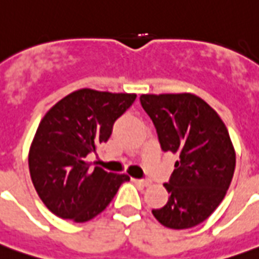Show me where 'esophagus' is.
<instances>
[{
  "label": "esophagus",
  "instance_id": "1",
  "mask_svg": "<svg viewBox=\"0 0 259 259\" xmlns=\"http://www.w3.org/2000/svg\"><path fill=\"white\" fill-rule=\"evenodd\" d=\"M137 184L142 185V187H148V185H150V180L149 179H137V180H134Z\"/></svg>",
  "mask_w": 259,
  "mask_h": 259
}]
</instances>
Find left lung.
I'll use <instances>...</instances> for the list:
<instances>
[{"label": "left lung", "mask_w": 259, "mask_h": 259, "mask_svg": "<svg viewBox=\"0 0 259 259\" xmlns=\"http://www.w3.org/2000/svg\"><path fill=\"white\" fill-rule=\"evenodd\" d=\"M142 109L153 122L164 152L179 156L164 184L169 199L152 213L162 226L191 229L222 203L235 170V150L215 110L193 94H146Z\"/></svg>", "instance_id": "left-lung-1"}]
</instances>
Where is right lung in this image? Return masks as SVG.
<instances>
[{
	"mask_svg": "<svg viewBox=\"0 0 259 259\" xmlns=\"http://www.w3.org/2000/svg\"><path fill=\"white\" fill-rule=\"evenodd\" d=\"M136 94L82 89L59 101L44 115L29 150L30 179L47 208L83 223L113 200L127 175L109 173L86 161L111 136L114 122L136 101Z\"/></svg>",
	"mask_w": 259,
	"mask_h": 259,
	"instance_id": "add662e5",
	"label": "right lung"
}]
</instances>
